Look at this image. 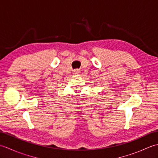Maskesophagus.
Segmentation results:
<instances>
[{"instance_id":"obj_1","label":"esophagus","mask_w":158,"mask_h":158,"mask_svg":"<svg viewBox=\"0 0 158 158\" xmlns=\"http://www.w3.org/2000/svg\"><path fill=\"white\" fill-rule=\"evenodd\" d=\"M74 72H75L76 73H80V72H79V69H76V70L74 71Z\"/></svg>"}]
</instances>
